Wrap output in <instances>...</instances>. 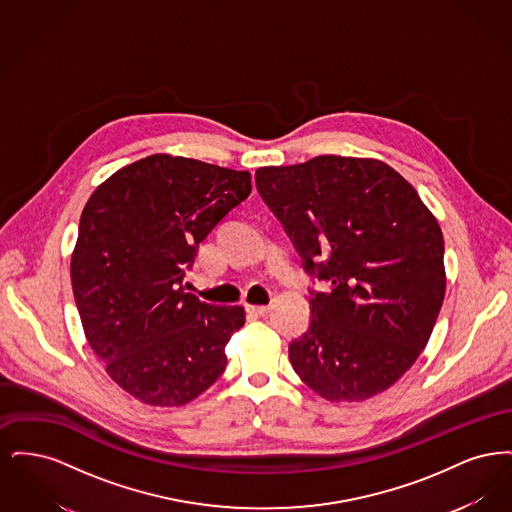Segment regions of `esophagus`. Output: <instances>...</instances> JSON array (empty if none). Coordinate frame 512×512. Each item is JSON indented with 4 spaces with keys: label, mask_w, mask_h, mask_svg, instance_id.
<instances>
[{
    "label": "esophagus",
    "mask_w": 512,
    "mask_h": 512,
    "mask_svg": "<svg viewBox=\"0 0 512 512\" xmlns=\"http://www.w3.org/2000/svg\"><path fill=\"white\" fill-rule=\"evenodd\" d=\"M245 309L249 315H255V317H265L270 311V307L267 305H245Z\"/></svg>",
    "instance_id": "34e87169"
}]
</instances>
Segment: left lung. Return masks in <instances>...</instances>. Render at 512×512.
Instances as JSON below:
<instances>
[{"label": "left lung", "instance_id": "8db88e82", "mask_svg": "<svg viewBox=\"0 0 512 512\" xmlns=\"http://www.w3.org/2000/svg\"><path fill=\"white\" fill-rule=\"evenodd\" d=\"M255 180L305 270L330 284L313 292L309 330L290 343L293 370L328 401L388 390L426 347L443 305L438 220L378 159L318 155L261 167Z\"/></svg>", "mask_w": 512, "mask_h": 512}]
</instances>
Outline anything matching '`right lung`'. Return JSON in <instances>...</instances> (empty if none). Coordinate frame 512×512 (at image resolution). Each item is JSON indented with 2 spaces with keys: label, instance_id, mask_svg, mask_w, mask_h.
<instances>
[{
  "label": "right lung",
  "instance_id": "obj_1",
  "mask_svg": "<svg viewBox=\"0 0 512 512\" xmlns=\"http://www.w3.org/2000/svg\"><path fill=\"white\" fill-rule=\"evenodd\" d=\"M251 194V174L155 153L101 182L71 257L86 340L138 401L180 407L217 382L242 305H209L182 286L207 234Z\"/></svg>",
  "mask_w": 512,
  "mask_h": 512
}]
</instances>
